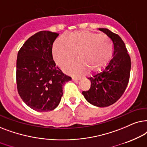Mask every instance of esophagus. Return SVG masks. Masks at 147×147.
I'll return each mask as SVG.
<instances>
[{"mask_svg":"<svg viewBox=\"0 0 147 147\" xmlns=\"http://www.w3.org/2000/svg\"><path fill=\"white\" fill-rule=\"evenodd\" d=\"M72 79L73 81H79V80H80L81 79L80 78H78V77H72Z\"/></svg>","mask_w":147,"mask_h":147,"instance_id":"esophagus-1","label":"esophagus"}]
</instances>
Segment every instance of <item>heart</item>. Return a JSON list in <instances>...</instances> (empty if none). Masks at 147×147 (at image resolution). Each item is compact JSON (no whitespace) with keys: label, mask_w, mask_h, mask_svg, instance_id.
<instances>
[{"label":"heart","mask_w":147,"mask_h":147,"mask_svg":"<svg viewBox=\"0 0 147 147\" xmlns=\"http://www.w3.org/2000/svg\"><path fill=\"white\" fill-rule=\"evenodd\" d=\"M113 44L106 35L89 31H77L58 38L52 46V57L56 64L62 66L73 59L77 53L78 59L66 64V72L80 76L87 70L94 73L100 71L112 57Z\"/></svg>","instance_id":"b5f03b06"}]
</instances>
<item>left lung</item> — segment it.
<instances>
[{
    "instance_id": "obj_1",
    "label": "left lung",
    "mask_w": 147,
    "mask_h": 147,
    "mask_svg": "<svg viewBox=\"0 0 147 147\" xmlns=\"http://www.w3.org/2000/svg\"><path fill=\"white\" fill-rule=\"evenodd\" d=\"M112 41L113 56L102 72L89 77L91 87L82 93L88 102L97 107L116 103L126 90L130 79L131 60L124 42L118 34L105 28H99Z\"/></svg>"
}]
</instances>
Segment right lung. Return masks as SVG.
I'll list each match as a JSON object with an SVG mask.
<instances>
[{"label":"right lung","mask_w":147,"mask_h":147,"mask_svg":"<svg viewBox=\"0 0 147 147\" xmlns=\"http://www.w3.org/2000/svg\"><path fill=\"white\" fill-rule=\"evenodd\" d=\"M58 36L39 31L24 43L17 54V91L25 104L37 111L55 109L63 94L62 85L71 80L56 66L52 57V46Z\"/></svg>","instance_id":"obj_1"}]
</instances>
